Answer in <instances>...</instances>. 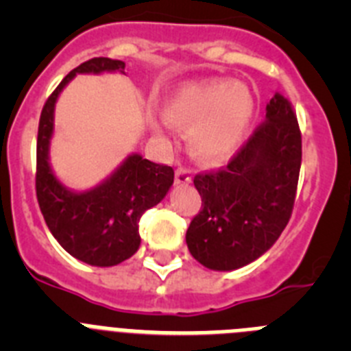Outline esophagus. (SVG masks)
<instances>
[{
    "instance_id": "esophagus-1",
    "label": "esophagus",
    "mask_w": 351,
    "mask_h": 351,
    "mask_svg": "<svg viewBox=\"0 0 351 351\" xmlns=\"http://www.w3.org/2000/svg\"><path fill=\"white\" fill-rule=\"evenodd\" d=\"M191 182V172L190 170L182 169V167H179L178 170H176V184H190Z\"/></svg>"
}]
</instances>
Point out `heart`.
Wrapping results in <instances>:
<instances>
[{
  "instance_id": "b5f03b06",
  "label": "heart",
  "mask_w": 351,
  "mask_h": 351,
  "mask_svg": "<svg viewBox=\"0 0 351 351\" xmlns=\"http://www.w3.org/2000/svg\"><path fill=\"white\" fill-rule=\"evenodd\" d=\"M255 95L230 79L191 80L163 100V112L149 108V125L161 132L170 126L188 130V147L195 160L218 165L243 145L255 116Z\"/></svg>"
}]
</instances>
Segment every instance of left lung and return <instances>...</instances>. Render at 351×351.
Returning <instances> with one entry per match:
<instances>
[{"label":"left lung","mask_w":351,"mask_h":351,"mask_svg":"<svg viewBox=\"0 0 351 351\" xmlns=\"http://www.w3.org/2000/svg\"><path fill=\"white\" fill-rule=\"evenodd\" d=\"M300 160L295 114L274 95L265 121L226 169L195 176L202 210L186 232L191 256L210 271H235L267 253L290 219Z\"/></svg>","instance_id":"1"}]
</instances>
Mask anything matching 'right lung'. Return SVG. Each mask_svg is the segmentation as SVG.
Segmentation results:
<instances>
[{"instance_id": "right-lung-1", "label": "right lung", "mask_w": 351, "mask_h": 351, "mask_svg": "<svg viewBox=\"0 0 351 351\" xmlns=\"http://www.w3.org/2000/svg\"><path fill=\"white\" fill-rule=\"evenodd\" d=\"M125 73V63L93 58L71 70L49 96L40 116L36 141V198L49 230L66 253L95 267H112L141 247L138 219L165 198L173 184L172 167L158 165L138 153L123 160L110 176L89 190H71L51 165L58 98L79 73Z\"/></svg>"}]
</instances>
